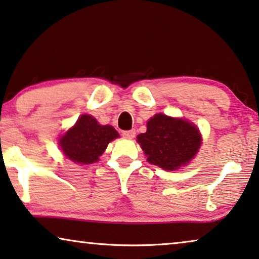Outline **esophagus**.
Returning a JSON list of instances; mask_svg holds the SVG:
<instances>
[{"instance_id": "34e87169", "label": "esophagus", "mask_w": 259, "mask_h": 259, "mask_svg": "<svg viewBox=\"0 0 259 259\" xmlns=\"http://www.w3.org/2000/svg\"><path fill=\"white\" fill-rule=\"evenodd\" d=\"M122 136L125 138H130V139H133L136 137V130H131V131H123L122 132Z\"/></svg>"}]
</instances>
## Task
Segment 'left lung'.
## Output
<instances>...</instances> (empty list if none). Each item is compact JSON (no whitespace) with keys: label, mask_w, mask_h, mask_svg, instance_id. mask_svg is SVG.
Segmentation results:
<instances>
[{"label":"left lung","mask_w":259,"mask_h":259,"mask_svg":"<svg viewBox=\"0 0 259 259\" xmlns=\"http://www.w3.org/2000/svg\"><path fill=\"white\" fill-rule=\"evenodd\" d=\"M138 142L149 163L166 170L179 169L196 154L201 136L192 122L155 114L147 122V131L138 136Z\"/></svg>","instance_id":"left-lung-1"}]
</instances>
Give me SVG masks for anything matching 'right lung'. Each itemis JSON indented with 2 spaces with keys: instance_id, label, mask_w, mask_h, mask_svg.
I'll return each instance as SVG.
<instances>
[{
  "instance_id": "1",
  "label": "right lung",
  "mask_w": 259,
  "mask_h": 259,
  "mask_svg": "<svg viewBox=\"0 0 259 259\" xmlns=\"http://www.w3.org/2000/svg\"><path fill=\"white\" fill-rule=\"evenodd\" d=\"M119 134L112 126H102L92 115L84 114L61 138L59 145L66 157L80 164L93 163Z\"/></svg>"
}]
</instances>
